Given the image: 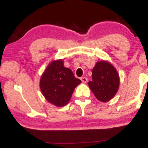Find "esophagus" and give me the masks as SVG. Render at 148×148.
<instances>
[{
  "label": "esophagus",
  "instance_id": "obj_1",
  "mask_svg": "<svg viewBox=\"0 0 148 148\" xmlns=\"http://www.w3.org/2000/svg\"><path fill=\"white\" fill-rule=\"evenodd\" d=\"M81 80L83 83H86L88 81V79L86 77H81Z\"/></svg>",
  "mask_w": 148,
  "mask_h": 148
}]
</instances>
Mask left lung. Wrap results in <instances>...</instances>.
<instances>
[{
	"label": "left lung",
	"mask_w": 148,
	"mask_h": 148,
	"mask_svg": "<svg viewBox=\"0 0 148 148\" xmlns=\"http://www.w3.org/2000/svg\"><path fill=\"white\" fill-rule=\"evenodd\" d=\"M91 81L88 86L98 100L106 102L115 95L120 85L118 72L107 61H99L92 69Z\"/></svg>",
	"instance_id": "1"
}]
</instances>
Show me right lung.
I'll return each mask as SVG.
<instances>
[{"mask_svg": "<svg viewBox=\"0 0 148 148\" xmlns=\"http://www.w3.org/2000/svg\"><path fill=\"white\" fill-rule=\"evenodd\" d=\"M63 60H54L49 64L40 79V89L46 99L61 107L69 102L74 89L81 81L70 69L64 67Z\"/></svg>", "mask_w": 148, "mask_h": 148, "instance_id": "1", "label": "right lung"}]
</instances>
